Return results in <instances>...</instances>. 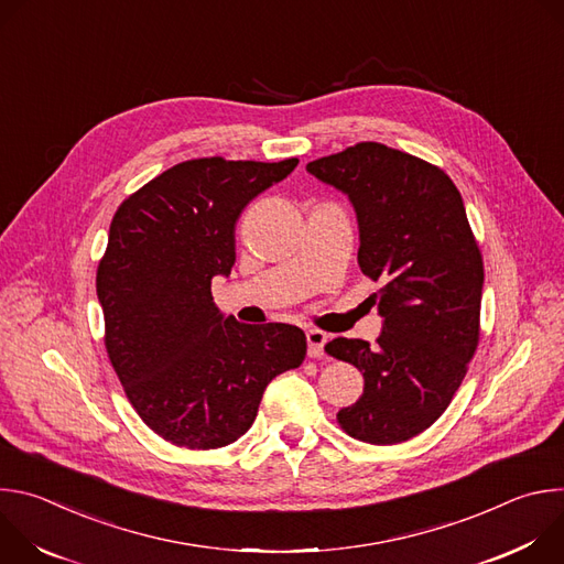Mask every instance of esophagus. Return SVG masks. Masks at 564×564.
Returning a JSON list of instances; mask_svg holds the SVG:
<instances>
[{
    "label": "esophagus",
    "instance_id": "34e87169",
    "mask_svg": "<svg viewBox=\"0 0 564 564\" xmlns=\"http://www.w3.org/2000/svg\"><path fill=\"white\" fill-rule=\"evenodd\" d=\"M305 341H307V355L310 357H321V355H324L326 344H328V335L321 333V330H307Z\"/></svg>",
    "mask_w": 564,
    "mask_h": 564
}]
</instances>
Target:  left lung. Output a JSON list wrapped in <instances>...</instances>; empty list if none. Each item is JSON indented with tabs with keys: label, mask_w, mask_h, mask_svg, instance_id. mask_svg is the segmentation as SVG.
<instances>
[{
	"label": "left lung",
	"mask_w": 564,
	"mask_h": 564,
	"mask_svg": "<svg viewBox=\"0 0 564 564\" xmlns=\"http://www.w3.org/2000/svg\"><path fill=\"white\" fill-rule=\"evenodd\" d=\"M307 174L348 196L359 268L381 290L377 346L337 337L326 352L357 366L364 394L341 429L368 444H399L440 420L479 339L485 268L453 181L411 153L359 142L312 160Z\"/></svg>",
	"instance_id": "8db88e82"
}]
</instances>
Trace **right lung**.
I'll use <instances>...</instances> for the list:
<instances>
[{
  "label": "right lung",
  "instance_id": "1",
  "mask_svg": "<svg viewBox=\"0 0 564 564\" xmlns=\"http://www.w3.org/2000/svg\"><path fill=\"white\" fill-rule=\"evenodd\" d=\"M281 163L198 158L174 165L116 212L98 268L105 346L142 422L185 448H220L254 424L268 383L305 357L288 324H238L212 299L236 261V220Z\"/></svg>",
  "mask_w": 564,
  "mask_h": 564
}]
</instances>
